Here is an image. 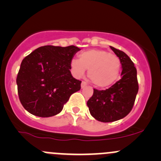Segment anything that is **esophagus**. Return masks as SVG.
<instances>
[{
    "label": "esophagus",
    "mask_w": 161,
    "mask_h": 161,
    "mask_svg": "<svg viewBox=\"0 0 161 161\" xmlns=\"http://www.w3.org/2000/svg\"><path fill=\"white\" fill-rule=\"evenodd\" d=\"M86 85H87L86 82H84V81H82V84H81V87H82V88H84L85 86H86Z\"/></svg>",
    "instance_id": "esophagus-1"
}]
</instances>
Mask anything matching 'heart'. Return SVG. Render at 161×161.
I'll return each mask as SVG.
<instances>
[{"label":"heart","instance_id":"b5f03b06","mask_svg":"<svg viewBox=\"0 0 161 161\" xmlns=\"http://www.w3.org/2000/svg\"><path fill=\"white\" fill-rule=\"evenodd\" d=\"M71 67L77 77H82L89 69L88 76L91 82L96 86L104 88L118 80L121 63L118 57L107 50L91 49L82 52L79 60H71Z\"/></svg>","mask_w":161,"mask_h":161}]
</instances>
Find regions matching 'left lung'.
I'll return each mask as SVG.
<instances>
[{
    "label": "left lung",
    "instance_id": "obj_1",
    "mask_svg": "<svg viewBox=\"0 0 161 161\" xmlns=\"http://www.w3.org/2000/svg\"><path fill=\"white\" fill-rule=\"evenodd\" d=\"M121 60V79L106 90L93 89V94L87 101L92 117L101 122H112L130 113L139 90L137 71L134 63L125 52L111 47Z\"/></svg>",
    "mask_w": 161,
    "mask_h": 161
}]
</instances>
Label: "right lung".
<instances>
[{"label": "right lung", "instance_id": "add662e5", "mask_svg": "<svg viewBox=\"0 0 161 161\" xmlns=\"http://www.w3.org/2000/svg\"><path fill=\"white\" fill-rule=\"evenodd\" d=\"M80 50L75 46L40 47L21 63L16 83L23 108L35 116L48 118L62 111L81 81L71 75V61Z\"/></svg>", "mask_w": 161, "mask_h": 161}]
</instances>
